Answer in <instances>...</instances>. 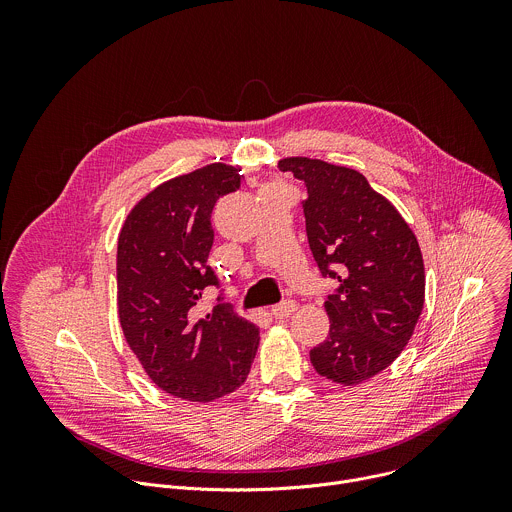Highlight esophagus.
Returning <instances> with one entry per match:
<instances>
[{
	"mask_svg": "<svg viewBox=\"0 0 512 512\" xmlns=\"http://www.w3.org/2000/svg\"><path fill=\"white\" fill-rule=\"evenodd\" d=\"M298 310V304L294 302V300H287V302H283V304H279V306H273L271 308V314H273V318H277V320H285V318H289L291 314H294Z\"/></svg>",
	"mask_w": 512,
	"mask_h": 512,
	"instance_id": "34e87169",
	"label": "esophagus"
}]
</instances>
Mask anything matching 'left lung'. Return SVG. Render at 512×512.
<instances>
[{
	"instance_id": "1",
	"label": "left lung",
	"mask_w": 512,
	"mask_h": 512,
	"mask_svg": "<svg viewBox=\"0 0 512 512\" xmlns=\"http://www.w3.org/2000/svg\"><path fill=\"white\" fill-rule=\"evenodd\" d=\"M304 180L306 233L322 271L340 285L324 302L328 338L310 350L318 375L352 387L385 371L413 336L425 300L417 237L360 172L312 158H283Z\"/></svg>"
}]
</instances>
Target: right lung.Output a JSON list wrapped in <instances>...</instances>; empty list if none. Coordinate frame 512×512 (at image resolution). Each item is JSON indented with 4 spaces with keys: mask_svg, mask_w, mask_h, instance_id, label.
I'll return each mask as SVG.
<instances>
[{
    "mask_svg": "<svg viewBox=\"0 0 512 512\" xmlns=\"http://www.w3.org/2000/svg\"><path fill=\"white\" fill-rule=\"evenodd\" d=\"M241 186L227 164H208L145 194L117 241V310L143 371L166 393L208 403L237 391L251 369L259 328L218 304L206 318L190 310L208 285L206 265L216 200Z\"/></svg>",
    "mask_w": 512,
    "mask_h": 512,
    "instance_id": "1",
    "label": "right lung"
}]
</instances>
